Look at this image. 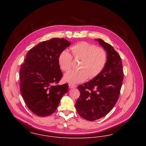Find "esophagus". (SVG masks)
<instances>
[{"mask_svg": "<svg viewBox=\"0 0 146 146\" xmlns=\"http://www.w3.org/2000/svg\"><path fill=\"white\" fill-rule=\"evenodd\" d=\"M68 86L70 88H75L76 87V85L74 84L69 83L68 84Z\"/></svg>", "mask_w": 146, "mask_h": 146, "instance_id": "34e87169", "label": "esophagus"}]
</instances>
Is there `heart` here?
Listing matches in <instances>:
<instances>
[{
  "instance_id": "obj_1",
  "label": "heart",
  "mask_w": 146,
  "mask_h": 146,
  "mask_svg": "<svg viewBox=\"0 0 146 146\" xmlns=\"http://www.w3.org/2000/svg\"><path fill=\"white\" fill-rule=\"evenodd\" d=\"M70 49L76 60H80L78 70H71L64 75V79L71 83H79L88 78L92 79L104 70L107 62L105 49L88 42H81L72 45ZM59 66L63 71H69L72 66V56L66 49L63 50L58 58Z\"/></svg>"
}]
</instances>
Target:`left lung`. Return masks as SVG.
Returning <instances> with one entry per match:
<instances>
[{"instance_id": "8db88e82", "label": "left lung", "mask_w": 146, "mask_h": 146, "mask_svg": "<svg viewBox=\"0 0 146 146\" xmlns=\"http://www.w3.org/2000/svg\"><path fill=\"white\" fill-rule=\"evenodd\" d=\"M95 40L106 50L107 62L98 76L78 86L80 95L75 104L78 114L89 121L98 120L111 111L118 100L124 79L122 61L119 53L103 40Z\"/></svg>"}]
</instances>
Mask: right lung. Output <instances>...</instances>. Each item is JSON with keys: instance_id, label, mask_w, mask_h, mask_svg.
I'll return each mask as SVG.
<instances>
[{"instance_id": "add662e5", "label": "right lung", "mask_w": 146, "mask_h": 146, "mask_svg": "<svg viewBox=\"0 0 146 146\" xmlns=\"http://www.w3.org/2000/svg\"><path fill=\"white\" fill-rule=\"evenodd\" d=\"M70 45L63 38H52L38 44L26 55L20 71V91L28 108L38 116L53 113L68 91V84H58L63 76L58 58Z\"/></svg>"}]
</instances>
